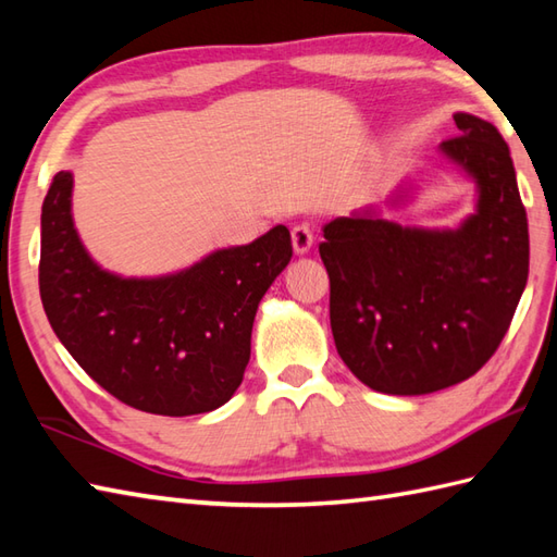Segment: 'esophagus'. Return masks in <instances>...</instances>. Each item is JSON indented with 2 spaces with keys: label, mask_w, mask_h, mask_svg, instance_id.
I'll use <instances>...</instances> for the list:
<instances>
[{
  "label": "esophagus",
  "mask_w": 557,
  "mask_h": 557,
  "mask_svg": "<svg viewBox=\"0 0 557 557\" xmlns=\"http://www.w3.org/2000/svg\"><path fill=\"white\" fill-rule=\"evenodd\" d=\"M292 246H294V253H309L311 246H313V230L309 224L301 222L297 227L292 230Z\"/></svg>",
  "instance_id": "1"
}]
</instances>
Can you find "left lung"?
I'll return each instance as SVG.
<instances>
[{"label": "left lung", "instance_id": "obj_1", "mask_svg": "<svg viewBox=\"0 0 557 557\" xmlns=\"http://www.w3.org/2000/svg\"><path fill=\"white\" fill-rule=\"evenodd\" d=\"M455 124L441 152L476 184V210L457 230L401 227L377 206L323 227L335 347L375 393L467 381L500 347L527 287L529 224L510 148L474 114L457 112ZM407 198L399 186L387 203Z\"/></svg>", "mask_w": 557, "mask_h": 557}]
</instances>
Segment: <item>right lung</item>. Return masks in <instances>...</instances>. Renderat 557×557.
Listing matches in <instances>:
<instances>
[{
    "label": "right lung",
    "mask_w": 557,
    "mask_h": 557,
    "mask_svg": "<svg viewBox=\"0 0 557 557\" xmlns=\"http://www.w3.org/2000/svg\"><path fill=\"white\" fill-rule=\"evenodd\" d=\"M74 174L57 172L40 218V299L66 351L124 405L191 417L222 407L244 381L258 304L292 260L277 224L160 277L102 270L71 218Z\"/></svg>",
    "instance_id": "obj_1"
}]
</instances>
